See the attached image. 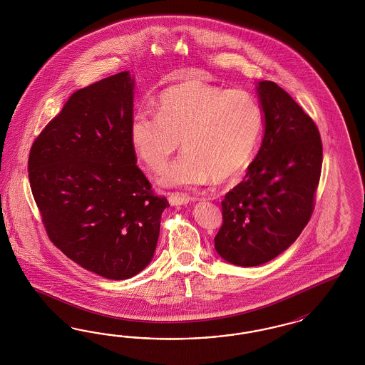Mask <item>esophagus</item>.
<instances>
[{
  "instance_id": "esophagus-1",
  "label": "esophagus",
  "mask_w": 365,
  "mask_h": 365,
  "mask_svg": "<svg viewBox=\"0 0 365 365\" xmlns=\"http://www.w3.org/2000/svg\"><path fill=\"white\" fill-rule=\"evenodd\" d=\"M168 201L173 206H178V205H187L189 202L195 201L194 197H186V195H178V194H171L168 197Z\"/></svg>"
}]
</instances>
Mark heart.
<instances>
[{"label": "heart", "instance_id": "b5f03b06", "mask_svg": "<svg viewBox=\"0 0 365 365\" xmlns=\"http://www.w3.org/2000/svg\"><path fill=\"white\" fill-rule=\"evenodd\" d=\"M263 109L251 93L189 79L165 88L155 113L138 110L129 126L130 144L153 173L165 168L178 150L185 152L164 173L168 187L224 182L250 162L263 129Z\"/></svg>", "mask_w": 365, "mask_h": 365}]
</instances>
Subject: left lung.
<instances>
[{"label": "left lung", "mask_w": 365, "mask_h": 365, "mask_svg": "<svg viewBox=\"0 0 365 365\" xmlns=\"http://www.w3.org/2000/svg\"><path fill=\"white\" fill-rule=\"evenodd\" d=\"M257 93L264 138L247 175L225 194L222 225L214 237L232 264H264L298 239L314 210L322 168V141L309 114L272 81Z\"/></svg>", "instance_id": "obj_1"}]
</instances>
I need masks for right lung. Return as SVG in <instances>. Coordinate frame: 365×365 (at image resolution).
I'll return each instance as SVG.
<instances>
[{
  "label": "right lung",
  "mask_w": 365,
  "mask_h": 365,
  "mask_svg": "<svg viewBox=\"0 0 365 365\" xmlns=\"http://www.w3.org/2000/svg\"><path fill=\"white\" fill-rule=\"evenodd\" d=\"M128 71L79 88L34 141L29 185L52 244L100 277L138 275L153 257L168 207L138 167Z\"/></svg>",
  "instance_id": "1"
}]
</instances>
